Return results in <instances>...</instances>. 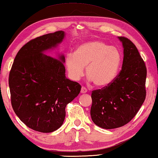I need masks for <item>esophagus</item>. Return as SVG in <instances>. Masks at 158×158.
Returning <instances> with one entry per match:
<instances>
[{
  "label": "esophagus",
  "mask_w": 158,
  "mask_h": 158,
  "mask_svg": "<svg viewBox=\"0 0 158 158\" xmlns=\"http://www.w3.org/2000/svg\"><path fill=\"white\" fill-rule=\"evenodd\" d=\"M87 92H88V89H86L85 87H83V86H82V88L81 89V94H85Z\"/></svg>",
  "instance_id": "34e87169"
}]
</instances>
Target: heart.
Returning a JSON list of instances; mask_svg holds the SVG:
<instances>
[{"label": "heart", "instance_id": "b5f03b06", "mask_svg": "<svg viewBox=\"0 0 158 158\" xmlns=\"http://www.w3.org/2000/svg\"><path fill=\"white\" fill-rule=\"evenodd\" d=\"M118 49L102 41L93 40L77 46L75 54L67 55L65 60L69 75L78 80L84 74V67L89 80L99 87L112 83L118 75L121 63Z\"/></svg>", "mask_w": 158, "mask_h": 158}]
</instances>
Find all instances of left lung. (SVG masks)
Instances as JSON below:
<instances>
[{
    "label": "left lung",
    "mask_w": 158,
    "mask_h": 158,
    "mask_svg": "<svg viewBox=\"0 0 158 158\" xmlns=\"http://www.w3.org/2000/svg\"><path fill=\"white\" fill-rule=\"evenodd\" d=\"M123 47L122 69L115 79L92 92L90 115L95 125L106 129L120 127L136 115L146 97L147 68L130 40L118 37Z\"/></svg>",
    "instance_id": "left-lung-1"
}]
</instances>
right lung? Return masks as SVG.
I'll return each instance as SVG.
<instances>
[{"mask_svg":"<svg viewBox=\"0 0 158 158\" xmlns=\"http://www.w3.org/2000/svg\"><path fill=\"white\" fill-rule=\"evenodd\" d=\"M59 31L31 40L22 47L9 73L11 106L28 127L50 133L62 125L66 106L77 97L81 85L66 77L64 55L44 54L63 41Z\"/></svg>","mask_w":158,"mask_h":158,"instance_id":"obj_1","label":"right lung"}]
</instances>
